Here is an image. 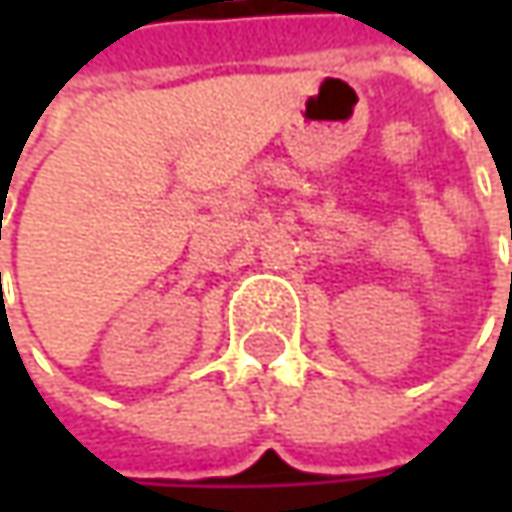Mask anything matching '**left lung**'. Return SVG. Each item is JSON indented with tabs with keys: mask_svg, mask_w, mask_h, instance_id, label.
Instances as JSON below:
<instances>
[{
	"mask_svg": "<svg viewBox=\"0 0 512 512\" xmlns=\"http://www.w3.org/2000/svg\"><path fill=\"white\" fill-rule=\"evenodd\" d=\"M510 296H512V273H510Z\"/></svg>",
	"mask_w": 512,
	"mask_h": 512,
	"instance_id": "8db88e82",
	"label": "left lung"
}]
</instances>
